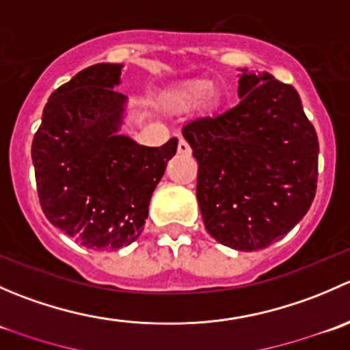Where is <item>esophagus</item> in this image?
I'll return each instance as SVG.
<instances>
[{"mask_svg": "<svg viewBox=\"0 0 350 350\" xmlns=\"http://www.w3.org/2000/svg\"><path fill=\"white\" fill-rule=\"evenodd\" d=\"M178 152H179V154H189V152H191V149H189L188 142H186L185 139H179V144H178Z\"/></svg>", "mask_w": 350, "mask_h": 350, "instance_id": "esophagus-1", "label": "esophagus"}]
</instances>
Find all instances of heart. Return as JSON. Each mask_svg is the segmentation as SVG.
<instances>
[{"label":"heart","instance_id":"b5f03b06","mask_svg":"<svg viewBox=\"0 0 350 350\" xmlns=\"http://www.w3.org/2000/svg\"><path fill=\"white\" fill-rule=\"evenodd\" d=\"M217 91V84L210 79H191L172 88L164 105L172 111H189L204 103Z\"/></svg>","mask_w":350,"mask_h":350}]
</instances>
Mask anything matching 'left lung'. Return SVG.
Listing matches in <instances>:
<instances>
[{
    "mask_svg": "<svg viewBox=\"0 0 350 350\" xmlns=\"http://www.w3.org/2000/svg\"><path fill=\"white\" fill-rule=\"evenodd\" d=\"M237 107L189 122L183 137L198 161L196 196L208 234L252 252L283 239L312 206L319 139L291 84L239 74Z\"/></svg>",
    "mask_w": 350,
    "mask_h": 350,
    "instance_id": "obj_1",
    "label": "left lung"
}]
</instances>
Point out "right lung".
<instances>
[{
	"mask_svg": "<svg viewBox=\"0 0 350 350\" xmlns=\"http://www.w3.org/2000/svg\"><path fill=\"white\" fill-rule=\"evenodd\" d=\"M122 64H94L49 98L31 144L38 200L54 227L94 250H115L142 234L152 193L178 150L139 146L118 130L126 96Z\"/></svg>",
	"mask_w": 350,
	"mask_h": 350,
	"instance_id": "add662e5",
	"label": "right lung"
}]
</instances>
